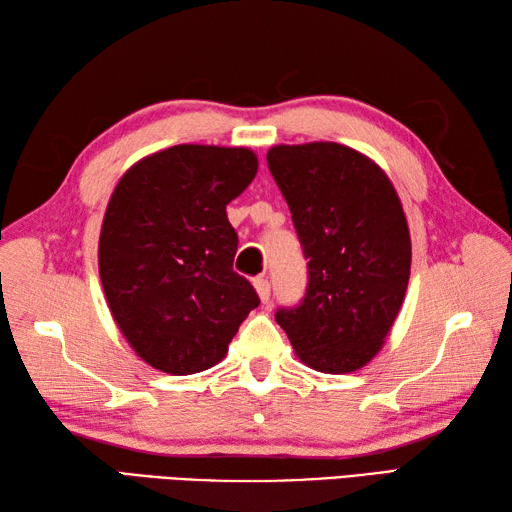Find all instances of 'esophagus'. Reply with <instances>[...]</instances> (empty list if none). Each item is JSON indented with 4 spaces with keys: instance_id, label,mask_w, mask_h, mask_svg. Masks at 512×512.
<instances>
[{
    "instance_id": "obj_1",
    "label": "esophagus",
    "mask_w": 512,
    "mask_h": 512,
    "mask_svg": "<svg viewBox=\"0 0 512 512\" xmlns=\"http://www.w3.org/2000/svg\"><path fill=\"white\" fill-rule=\"evenodd\" d=\"M253 286H255V290H257L259 299H262V303H268V301H270V284H268V279H266V277H257V279L253 281Z\"/></svg>"
}]
</instances>
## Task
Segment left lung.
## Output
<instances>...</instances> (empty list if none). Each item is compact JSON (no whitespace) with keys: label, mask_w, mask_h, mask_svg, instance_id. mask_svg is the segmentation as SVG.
<instances>
[{"label":"left lung","mask_w":512,"mask_h":512,"mask_svg":"<svg viewBox=\"0 0 512 512\" xmlns=\"http://www.w3.org/2000/svg\"><path fill=\"white\" fill-rule=\"evenodd\" d=\"M308 262V292L279 310L303 365L350 374L383 350L411 270V237L394 184L347 145L314 140L268 149Z\"/></svg>","instance_id":"obj_1"}]
</instances>
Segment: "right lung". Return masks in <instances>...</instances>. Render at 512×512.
<instances>
[{
	"instance_id": "1",
	"label": "right lung",
	"mask_w": 512,
	"mask_h": 512,
	"mask_svg": "<svg viewBox=\"0 0 512 512\" xmlns=\"http://www.w3.org/2000/svg\"><path fill=\"white\" fill-rule=\"evenodd\" d=\"M257 167L248 147L176 145L134 162L114 187L99 237L105 301L129 347L160 372L217 365L259 306L233 270L226 217Z\"/></svg>"
}]
</instances>
